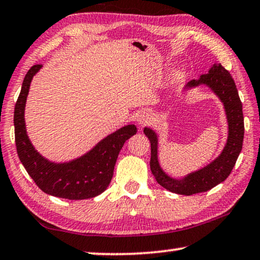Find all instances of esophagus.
Returning <instances> with one entry per match:
<instances>
[{"instance_id": "esophagus-1", "label": "esophagus", "mask_w": 260, "mask_h": 260, "mask_svg": "<svg viewBox=\"0 0 260 260\" xmlns=\"http://www.w3.org/2000/svg\"><path fill=\"white\" fill-rule=\"evenodd\" d=\"M150 120H152V114H150L149 111H141L137 115V121L140 126L147 125V123L150 122Z\"/></svg>"}]
</instances>
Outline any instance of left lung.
I'll list each match as a JSON object with an SVG mask.
<instances>
[{
  "instance_id": "left-lung-1",
  "label": "left lung",
  "mask_w": 260,
  "mask_h": 260,
  "mask_svg": "<svg viewBox=\"0 0 260 260\" xmlns=\"http://www.w3.org/2000/svg\"><path fill=\"white\" fill-rule=\"evenodd\" d=\"M201 84L208 85L214 91L220 102L224 104L225 113L229 123V137L222 154L212 161L207 167L189 174L182 180L169 177L161 169L157 161V138L155 132L145 128L143 133L150 141V170L155 180L167 190L190 196L193 193L208 191L225 181L234 169L236 161L241 153L244 139V117L243 106L239 99L237 87L230 72L220 64H214L208 73L202 75L199 80L192 79L187 87H195Z\"/></svg>"
}]
</instances>
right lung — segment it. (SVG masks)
<instances>
[{
  "instance_id": "add662e5",
  "label": "right lung",
  "mask_w": 260,
  "mask_h": 260,
  "mask_svg": "<svg viewBox=\"0 0 260 260\" xmlns=\"http://www.w3.org/2000/svg\"><path fill=\"white\" fill-rule=\"evenodd\" d=\"M42 65L31 67L24 77L22 90L15 105V142L19 160L38 188L49 195L68 200H85L106 190L113 177V170L123 143L137 133L128 125L100 141L84 156L67 164H53L35 150L25 131L24 107L32 77Z\"/></svg>"
}]
</instances>
